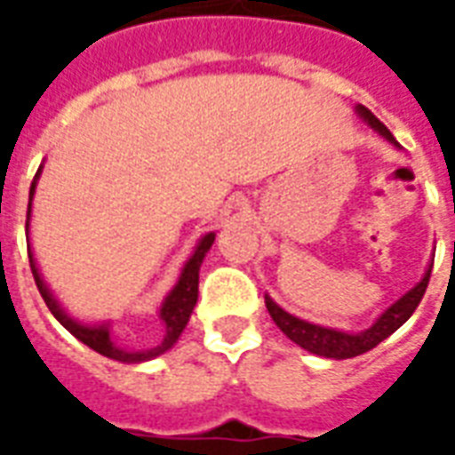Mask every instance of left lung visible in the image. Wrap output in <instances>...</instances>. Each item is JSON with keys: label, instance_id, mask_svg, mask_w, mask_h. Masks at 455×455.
Here are the masks:
<instances>
[{"label": "left lung", "instance_id": "obj_1", "mask_svg": "<svg viewBox=\"0 0 455 455\" xmlns=\"http://www.w3.org/2000/svg\"><path fill=\"white\" fill-rule=\"evenodd\" d=\"M358 114H361L363 119L368 121L380 136H385V139L395 143L390 129H387L380 119H375L365 107H358ZM429 275L431 270H427V275L421 277L419 285L411 287L407 295L400 297V299H397V302H395V305H392L371 329H365L361 334H343V331H334V329L309 324L305 319H297V316L287 315L285 309H280L270 297H266V307L267 312H270V316H273V322L280 326V331H283L290 341H295L297 346H302V348L309 353L341 361V358H353V355H361V353L371 351L378 343L385 341L387 336L395 334V331L414 315V309L419 307L421 297H424L427 285H429Z\"/></svg>", "mask_w": 455, "mask_h": 455}]
</instances>
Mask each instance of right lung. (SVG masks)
Wrapping results in <instances>:
<instances>
[{"label":"right lung","mask_w":455,"mask_h":455,"mask_svg":"<svg viewBox=\"0 0 455 455\" xmlns=\"http://www.w3.org/2000/svg\"><path fill=\"white\" fill-rule=\"evenodd\" d=\"M41 172V168H38ZM38 172H36V178H38ZM34 189H36V180L34 185H31V192H28V199L34 197ZM28 214H31V202H28ZM26 214V217H28ZM26 227H28V221H26ZM214 243V234H207V236H202V241L195 248V253L189 258L185 267H182V275H180L178 285L172 287V292L165 297V302L160 307V322H163V339H160L153 348H146V351H126V348H119L116 343L112 341V336H109V326H84L77 324L75 319L65 315L60 305L55 302V297L51 295V290L45 287V283L38 275V267L34 263V256H31V251H28V260H31V273H34L36 287H38V292L44 297V302L51 309V315L60 322V324L75 336V339H80L84 346H90L92 351L102 353L107 358H114V361L121 363H140V361H150V358H156L160 353H165L168 348L175 346V341L182 334V329L188 326L189 315H192V309L197 305V287H199V266H202V260L207 256V251Z\"/></svg>","instance_id":"add662e5"}]
</instances>
